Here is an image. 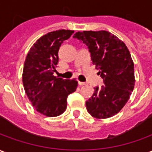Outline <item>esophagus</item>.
Instances as JSON below:
<instances>
[{"label":"esophagus","mask_w":152,"mask_h":152,"mask_svg":"<svg viewBox=\"0 0 152 152\" xmlns=\"http://www.w3.org/2000/svg\"><path fill=\"white\" fill-rule=\"evenodd\" d=\"M78 84H79V86H85V85H86V83L81 82V81H78Z\"/></svg>","instance_id":"obj_1"}]
</instances>
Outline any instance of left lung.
Returning a JSON list of instances; mask_svg holds the SVG:
<instances>
[{
	"label": "left lung",
	"instance_id": "1",
	"mask_svg": "<svg viewBox=\"0 0 152 152\" xmlns=\"http://www.w3.org/2000/svg\"><path fill=\"white\" fill-rule=\"evenodd\" d=\"M73 38L89 48L91 60L103 80L94 87V94L86 101V108L99 119L111 117L123 108L134 87V65L124 42L107 31H78Z\"/></svg>",
	"mask_w": 152,
	"mask_h": 152
}]
</instances>
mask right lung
I'll list each match as a JSON object with an SVG mask.
<instances>
[{
  "mask_svg": "<svg viewBox=\"0 0 152 152\" xmlns=\"http://www.w3.org/2000/svg\"><path fill=\"white\" fill-rule=\"evenodd\" d=\"M73 32L58 30L47 33L37 40L25 59L23 72L25 92L36 110L46 116H58L65 112L66 99L78 86L74 79L53 76L60 46Z\"/></svg>",
  "mask_w": 152,
  "mask_h": 152,
  "instance_id": "1",
  "label": "right lung"
}]
</instances>
